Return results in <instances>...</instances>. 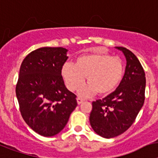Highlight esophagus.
I'll return each mask as SVG.
<instances>
[{"label": "esophagus", "mask_w": 158, "mask_h": 158, "mask_svg": "<svg viewBox=\"0 0 158 158\" xmlns=\"http://www.w3.org/2000/svg\"><path fill=\"white\" fill-rule=\"evenodd\" d=\"M76 99H77V103L79 104H81L82 103V102H83V101H84V99H83V98H81V97H78L77 98H76Z\"/></svg>", "instance_id": "esophagus-1"}]
</instances>
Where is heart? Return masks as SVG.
I'll use <instances>...</instances> for the list:
<instances>
[{"label": "heart", "instance_id": "b5f03b06", "mask_svg": "<svg viewBox=\"0 0 158 158\" xmlns=\"http://www.w3.org/2000/svg\"><path fill=\"white\" fill-rule=\"evenodd\" d=\"M124 72L123 60L107 52L80 55L74 64H65L61 68L63 79L71 91L77 90L87 76L88 85L79 90V94L84 96L95 92L102 96L111 94L123 80Z\"/></svg>", "mask_w": 158, "mask_h": 158}]
</instances>
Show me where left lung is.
<instances>
[{"mask_svg":"<svg viewBox=\"0 0 158 158\" xmlns=\"http://www.w3.org/2000/svg\"><path fill=\"white\" fill-rule=\"evenodd\" d=\"M127 59L123 79L118 88L102 99L92 102L90 123L96 134L106 138L117 137L134 123L145 101V75L136 56L116 47Z\"/></svg>","mask_w":158,"mask_h":158,"instance_id":"1","label":"left lung"}]
</instances>
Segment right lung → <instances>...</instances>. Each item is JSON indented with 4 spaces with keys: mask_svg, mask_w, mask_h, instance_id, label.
I'll return each instance as SVG.
<instances>
[{
    "mask_svg": "<svg viewBox=\"0 0 158 158\" xmlns=\"http://www.w3.org/2000/svg\"><path fill=\"white\" fill-rule=\"evenodd\" d=\"M67 52L60 47L40 48L20 66L16 86L20 114L28 127L44 137L59 134L77 106L76 95L67 89L61 75Z\"/></svg>",
    "mask_w": 158,
    "mask_h": 158,
    "instance_id": "obj_1",
    "label": "right lung"
}]
</instances>
